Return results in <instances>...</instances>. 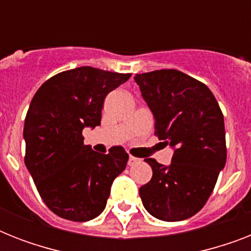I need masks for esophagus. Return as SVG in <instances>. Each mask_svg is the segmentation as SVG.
I'll use <instances>...</instances> for the list:
<instances>
[{"label":"esophagus","mask_w":251,"mask_h":251,"mask_svg":"<svg viewBox=\"0 0 251 251\" xmlns=\"http://www.w3.org/2000/svg\"><path fill=\"white\" fill-rule=\"evenodd\" d=\"M137 161H138L137 157H134V156H131V155H130V156H129V161H127V164L133 165V164H135Z\"/></svg>","instance_id":"esophagus-1"}]
</instances>
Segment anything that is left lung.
I'll return each instance as SVG.
<instances>
[{
  "instance_id": "8db88e82",
  "label": "left lung",
  "mask_w": 251,
  "mask_h": 251,
  "mask_svg": "<svg viewBox=\"0 0 251 251\" xmlns=\"http://www.w3.org/2000/svg\"><path fill=\"white\" fill-rule=\"evenodd\" d=\"M134 79L155 118V135L175 149L171 165L145 159L152 178L141 186L153 218L179 222L206 204L226 161L224 117L202 82L175 69L137 74Z\"/></svg>"
}]
</instances>
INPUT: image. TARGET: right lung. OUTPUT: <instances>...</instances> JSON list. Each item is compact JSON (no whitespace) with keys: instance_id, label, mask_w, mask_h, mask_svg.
<instances>
[{"instance_id":"1","label":"right lung","mask_w":251,"mask_h":251,"mask_svg":"<svg viewBox=\"0 0 251 251\" xmlns=\"http://www.w3.org/2000/svg\"><path fill=\"white\" fill-rule=\"evenodd\" d=\"M130 76L82 66L49 78L32 98L23 129L25 164L57 216L88 222L105 208L129 155L121 146L106 155L95 152L82 131L100 125L105 96Z\"/></svg>"}]
</instances>
